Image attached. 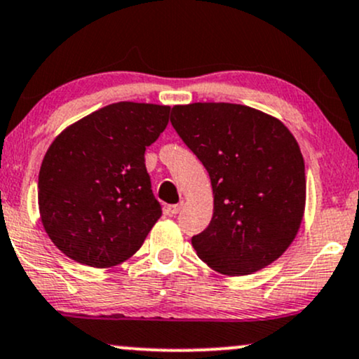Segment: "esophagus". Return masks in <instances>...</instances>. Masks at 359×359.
Wrapping results in <instances>:
<instances>
[{
	"mask_svg": "<svg viewBox=\"0 0 359 359\" xmlns=\"http://www.w3.org/2000/svg\"><path fill=\"white\" fill-rule=\"evenodd\" d=\"M182 207H184V202H179V204H174V205H167L165 212L168 215H175V214H179L180 210H182Z\"/></svg>",
	"mask_w": 359,
	"mask_h": 359,
	"instance_id": "esophagus-1",
	"label": "esophagus"
}]
</instances>
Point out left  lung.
Returning a JSON list of instances; mask_svg holds the SVG:
<instances>
[{
    "label": "left lung",
    "instance_id": "obj_1",
    "mask_svg": "<svg viewBox=\"0 0 359 359\" xmlns=\"http://www.w3.org/2000/svg\"><path fill=\"white\" fill-rule=\"evenodd\" d=\"M170 122L212 184V221L192 237L197 256L226 276L283 256L306 204L304 161L286 125L237 103L175 105Z\"/></svg>",
    "mask_w": 359,
    "mask_h": 359
}]
</instances>
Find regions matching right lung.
<instances>
[{
  "instance_id": "obj_1",
  "label": "right lung",
  "mask_w": 359,
  "mask_h": 359,
  "mask_svg": "<svg viewBox=\"0 0 359 359\" xmlns=\"http://www.w3.org/2000/svg\"><path fill=\"white\" fill-rule=\"evenodd\" d=\"M168 111L154 103H111L55 138L38 175V205L65 256L111 267L142 248L162 215L145 149L165 130Z\"/></svg>"
}]
</instances>
